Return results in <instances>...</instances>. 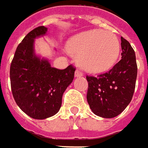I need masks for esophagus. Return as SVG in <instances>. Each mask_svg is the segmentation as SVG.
Returning <instances> with one entry per match:
<instances>
[{"mask_svg":"<svg viewBox=\"0 0 148 148\" xmlns=\"http://www.w3.org/2000/svg\"><path fill=\"white\" fill-rule=\"evenodd\" d=\"M74 75H75V77H81V76L84 75V74L81 72L79 69H76V71H75V73H74Z\"/></svg>","mask_w":148,"mask_h":148,"instance_id":"esophagus-1","label":"esophagus"}]
</instances>
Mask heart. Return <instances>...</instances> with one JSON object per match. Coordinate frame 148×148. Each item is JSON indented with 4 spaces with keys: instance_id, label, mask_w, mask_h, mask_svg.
Wrapping results in <instances>:
<instances>
[{
    "instance_id": "obj_1",
    "label": "heart",
    "mask_w": 148,
    "mask_h": 148,
    "mask_svg": "<svg viewBox=\"0 0 148 148\" xmlns=\"http://www.w3.org/2000/svg\"><path fill=\"white\" fill-rule=\"evenodd\" d=\"M68 51L77 56L79 65L90 73H102L117 61L120 53L118 37L109 31L91 29L72 37Z\"/></svg>"
}]
</instances>
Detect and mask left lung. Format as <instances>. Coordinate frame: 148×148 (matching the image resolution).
Segmentation results:
<instances>
[{
	"label": "left lung",
	"instance_id": "8db88e82",
	"mask_svg": "<svg viewBox=\"0 0 148 148\" xmlns=\"http://www.w3.org/2000/svg\"><path fill=\"white\" fill-rule=\"evenodd\" d=\"M122 59L107 73L88 76L87 101L92 112L104 119L119 115L131 102L138 74L133 49L121 37Z\"/></svg>",
	"mask_w": 148,
	"mask_h": 148
}]
</instances>
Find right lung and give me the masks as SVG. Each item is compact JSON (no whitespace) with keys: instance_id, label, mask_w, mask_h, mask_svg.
<instances>
[{"instance_id":"1","label":"right lung","mask_w":148,"mask_h":148,"mask_svg":"<svg viewBox=\"0 0 148 148\" xmlns=\"http://www.w3.org/2000/svg\"><path fill=\"white\" fill-rule=\"evenodd\" d=\"M47 28L39 26L28 33L16 48L10 64L11 91L19 108L30 118L45 119L59 112L62 96L73 82L75 68L51 67L47 59L35 53V39L45 36Z\"/></svg>"}]
</instances>
